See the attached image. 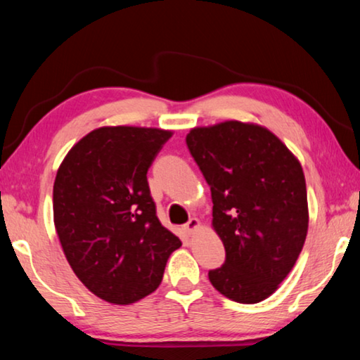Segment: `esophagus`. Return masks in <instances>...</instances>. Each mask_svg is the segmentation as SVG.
I'll list each match as a JSON object with an SVG mask.
<instances>
[{
  "mask_svg": "<svg viewBox=\"0 0 360 360\" xmlns=\"http://www.w3.org/2000/svg\"><path fill=\"white\" fill-rule=\"evenodd\" d=\"M200 229V221L197 217H191L188 219V222L184 225V230L187 231V233H195Z\"/></svg>",
  "mask_w": 360,
  "mask_h": 360,
  "instance_id": "1",
  "label": "esophagus"
}]
</instances>
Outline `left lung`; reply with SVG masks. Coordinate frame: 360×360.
<instances>
[{"instance_id": "left-lung-1", "label": "left lung", "mask_w": 360, "mask_h": 360, "mask_svg": "<svg viewBox=\"0 0 360 360\" xmlns=\"http://www.w3.org/2000/svg\"><path fill=\"white\" fill-rule=\"evenodd\" d=\"M187 148L211 188L212 229L225 262L208 278L238 303L275 294L308 233L307 182L298 158L257 124L225 120L195 127Z\"/></svg>"}]
</instances>
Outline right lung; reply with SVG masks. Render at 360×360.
<instances>
[{
    "label": "right lung",
    "instance_id": "obj_1",
    "mask_svg": "<svg viewBox=\"0 0 360 360\" xmlns=\"http://www.w3.org/2000/svg\"><path fill=\"white\" fill-rule=\"evenodd\" d=\"M172 130L100 127L72 146L53 182V224L72 271L92 294L131 304L162 283L181 240L163 227L148 169Z\"/></svg>",
    "mask_w": 360,
    "mask_h": 360
}]
</instances>
